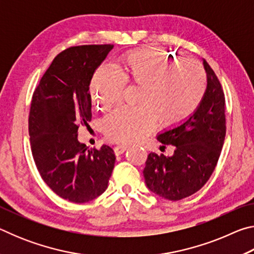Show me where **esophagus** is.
Returning a JSON list of instances; mask_svg holds the SVG:
<instances>
[{
  "instance_id": "1",
  "label": "esophagus",
  "mask_w": 254,
  "mask_h": 254,
  "mask_svg": "<svg viewBox=\"0 0 254 254\" xmlns=\"http://www.w3.org/2000/svg\"><path fill=\"white\" fill-rule=\"evenodd\" d=\"M127 150V145H124V144L117 145V147L114 148V153L117 154V156H120V154H122L123 152H126Z\"/></svg>"
}]
</instances>
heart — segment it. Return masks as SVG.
<instances>
[{"label": "heart", "instance_id": "obj_1", "mask_svg": "<svg viewBox=\"0 0 254 254\" xmlns=\"http://www.w3.org/2000/svg\"><path fill=\"white\" fill-rule=\"evenodd\" d=\"M126 84L140 86V107H119L103 121L107 137L115 142L142 140L157 126H176L197 110L206 92L203 68L195 60L170 57L161 50L127 54L118 69L102 65L91 83L94 105L107 110L121 100Z\"/></svg>", "mask_w": 254, "mask_h": 254}]
</instances>
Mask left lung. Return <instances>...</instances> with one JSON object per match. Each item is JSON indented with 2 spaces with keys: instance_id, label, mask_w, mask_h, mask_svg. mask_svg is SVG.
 <instances>
[{
  "instance_id": "left-lung-1",
  "label": "left lung",
  "mask_w": 254,
  "mask_h": 254,
  "mask_svg": "<svg viewBox=\"0 0 254 254\" xmlns=\"http://www.w3.org/2000/svg\"><path fill=\"white\" fill-rule=\"evenodd\" d=\"M203 65L207 86L199 106L185 121L157 135L159 142L174 145V154L150 152L145 161L143 176L148 189L168 200L186 198L204 186L213 174L224 143V93L205 59Z\"/></svg>"
}]
</instances>
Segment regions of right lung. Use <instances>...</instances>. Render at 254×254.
Returning a JSON list of instances; mask_svg holds the SVG:
<instances>
[{"mask_svg": "<svg viewBox=\"0 0 254 254\" xmlns=\"http://www.w3.org/2000/svg\"><path fill=\"white\" fill-rule=\"evenodd\" d=\"M113 45L71 47L56 57L33 94L29 117L32 156L41 178L59 197L86 203L105 191L113 149H88L78 127L92 119V77Z\"/></svg>", "mask_w": 254, "mask_h": 254, "instance_id": "right-lung-1", "label": "right lung"}]
</instances>
